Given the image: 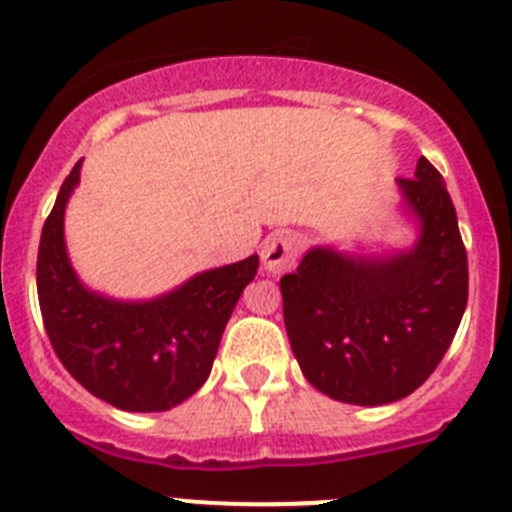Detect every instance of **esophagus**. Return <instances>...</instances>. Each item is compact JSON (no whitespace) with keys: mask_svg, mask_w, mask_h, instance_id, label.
Listing matches in <instances>:
<instances>
[{"mask_svg":"<svg viewBox=\"0 0 512 512\" xmlns=\"http://www.w3.org/2000/svg\"><path fill=\"white\" fill-rule=\"evenodd\" d=\"M298 252H301V242L296 234L275 232L262 242V265L267 273L280 275L296 265Z\"/></svg>","mask_w":512,"mask_h":512,"instance_id":"obj_1","label":"esophagus"}]
</instances>
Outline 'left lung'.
<instances>
[{
    "label": "left lung",
    "instance_id": "left-lung-1",
    "mask_svg": "<svg viewBox=\"0 0 512 512\" xmlns=\"http://www.w3.org/2000/svg\"><path fill=\"white\" fill-rule=\"evenodd\" d=\"M416 219L411 250L347 255L311 247L280 278L290 349L313 388L342 403L385 405L436 370L467 308V250L439 170L398 178Z\"/></svg>",
    "mask_w": 512,
    "mask_h": 512
}]
</instances>
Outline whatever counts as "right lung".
<instances>
[{"instance_id": "add662e5", "label": "right lung", "mask_w": 512, "mask_h": 512, "mask_svg": "<svg viewBox=\"0 0 512 512\" xmlns=\"http://www.w3.org/2000/svg\"><path fill=\"white\" fill-rule=\"evenodd\" d=\"M81 163L45 219L38 298L55 354L91 395L132 413L170 411L209 377L224 326L255 280L257 255L193 275L150 301H117L86 288L68 260L63 216Z\"/></svg>"}]
</instances>
